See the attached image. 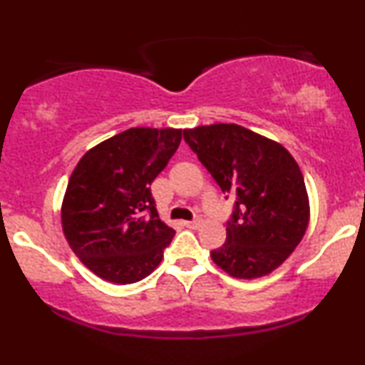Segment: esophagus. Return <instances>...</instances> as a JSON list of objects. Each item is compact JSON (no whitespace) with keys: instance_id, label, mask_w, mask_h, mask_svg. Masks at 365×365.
<instances>
[{"instance_id":"obj_1","label":"esophagus","mask_w":365,"mask_h":365,"mask_svg":"<svg viewBox=\"0 0 365 365\" xmlns=\"http://www.w3.org/2000/svg\"><path fill=\"white\" fill-rule=\"evenodd\" d=\"M187 228H199L200 226V220H192V221H185Z\"/></svg>"}]
</instances>
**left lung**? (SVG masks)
I'll return each mask as SVG.
<instances>
[{
    "label": "left lung",
    "instance_id": "1",
    "mask_svg": "<svg viewBox=\"0 0 365 365\" xmlns=\"http://www.w3.org/2000/svg\"><path fill=\"white\" fill-rule=\"evenodd\" d=\"M183 139L235 200L226 242L212 250V261L233 278L273 273L300 244L311 216L295 159L278 142L235 123L187 128Z\"/></svg>",
    "mask_w": 365,
    "mask_h": 365
}]
</instances>
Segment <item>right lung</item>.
<instances>
[{"label": "right lung", "instance_id": "1", "mask_svg": "<svg viewBox=\"0 0 365 365\" xmlns=\"http://www.w3.org/2000/svg\"><path fill=\"white\" fill-rule=\"evenodd\" d=\"M180 128H128L83 154L68 180L61 226L72 250L99 278L144 279L175 230L159 220L150 183L182 140Z\"/></svg>", "mask_w": 365, "mask_h": 365}]
</instances>
